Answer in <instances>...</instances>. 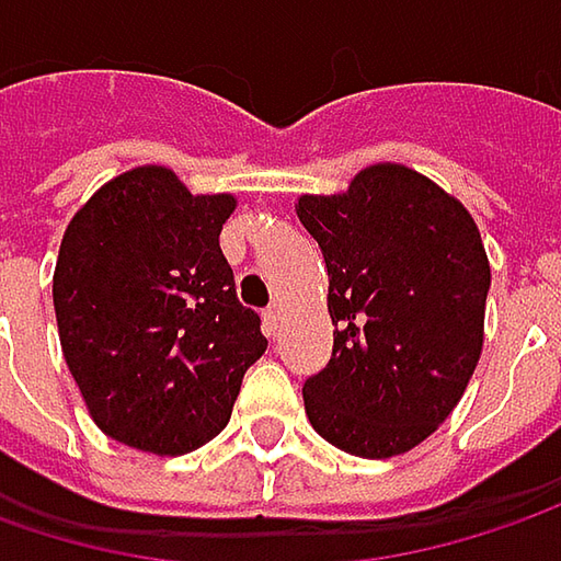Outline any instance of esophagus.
<instances>
[{"instance_id":"1","label":"esophagus","mask_w":561,"mask_h":561,"mask_svg":"<svg viewBox=\"0 0 561 561\" xmlns=\"http://www.w3.org/2000/svg\"><path fill=\"white\" fill-rule=\"evenodd\" d=\"M263 323H266V336H279V327H282L279 305H270V308L263 311Z\"/></svg>"}]
</instances>
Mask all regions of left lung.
I'll return each instance as SVG.
<instances>
[{
    "mask_svg": "<svg viewBox=\"0 0 561 561\" xmlns=\"http://www.w3.org/2000/svg\"><path fill=\"white\" fill-rule=\"evenodd\" d=\"M323 250L333 358L305 380V412L333 447L387 460L422 445L482 355L489 256L467 206L407 164L295 203Z\"/></svg>",
    "mask_w": 561,
    "mask_h": 561,
    "instance_id": "obj_1",
    "label": "left lung"
}]
</instances>
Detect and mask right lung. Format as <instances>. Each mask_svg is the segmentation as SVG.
Returning <instances> with one entry per match:
<instances>
[{
  "label": "right lung",
  "instance_id": "obj_1",
  "mask_svg": "<svg viewBox=\"0 0 561 561\" xmlns=\"http://www.w3.org/2000/svg\"><path fill=\"white\" fill-rule=\"evenodd\" d=\"M234 206L142 164L104 183L62 234L59 346L94 425L119 445L178 457L213 442L266 352L218 248Z\"/></svg>",
  "mask_w": 561,
  "mask_h": 561
}]
</instances>
